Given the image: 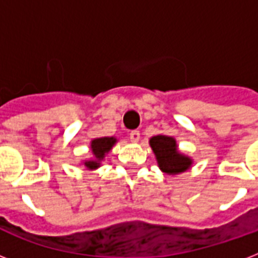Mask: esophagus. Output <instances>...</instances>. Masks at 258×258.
<instances>
[{
    "label": "esophagus",
    "mask_w": 258,
    "mask_h": 258,
    "mask_svg": "<svg viewBox=\"0 0 258 258\" xmlns=\"http://www.w3.org/2000/svg\"><path fill=\"white\" fill-rule=\"evenodd\" d=\"M130 139H131V142H134V143L139 142V139H141V134H139V131H131V133H130Z\"/></svg>",
    "instance_id": "34e87169"
}]
</instances>
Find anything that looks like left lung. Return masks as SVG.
I'll return each instance as SVG.
<instances>
[{"mask_svg":"<svg viewBox=\"0 0 258 258\" xmlns=\"http://www.w3.org/2000/svg\"><path fill=\"white\" fill-rule=\"evenodd\" d=\"M150 146L155 154L159 169L166 174L175 175L190 169L192 163L191 158L178 151V146L174 138L167 135H157L150 139Z\"/></svg>","mask_w":258,"mask_h":258,"instance_id":"left-lung-1","label":"left lung"}]
</instances>
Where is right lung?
<instances>
[{
	"instance_id": "obj_1",
	"label": "right lung",
	"mask_w": 258,
	"mask_h": 258,
	"mask_svg": "<svg viewBox=\"0 0 258 258\" xmlns=\"http://www.w3.org/2000/svg\"><path fill=\"white\" fill-rule=\"evenodd\" d=\"M116 142V138L113 137H104L93 139L91 142V151H92L93 159H89V161L84 162V166L88 170H95L97 167H100V163L104 159L105 154H108L111 151V149H112L113 145Z\"/></svg>"
}]
</instances>
